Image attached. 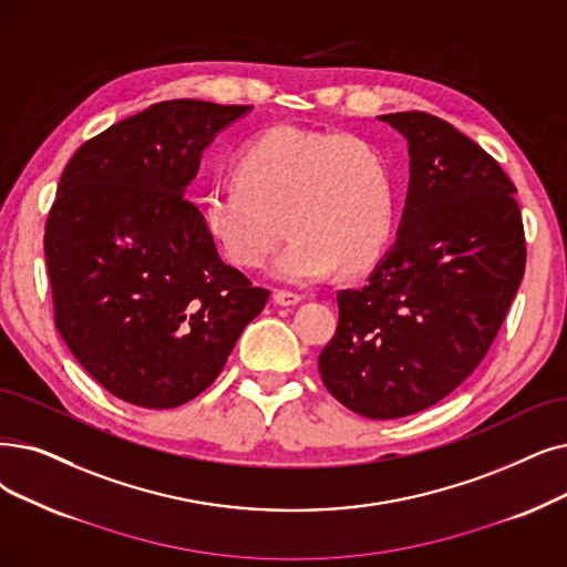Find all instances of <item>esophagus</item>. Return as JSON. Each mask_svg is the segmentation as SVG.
<instances>
[{
  "label": "esophagus",
  "mask_w": 567,
  "mask_h": 567,
  "mask_svg": "<svg viewBox=\"0 0 567 567\" xmlns=\"http://www.w3.org/2000/svg\"><path fill=\"white\" fill-rule=\"evenodd\" d=\"M301 299L303 297H301V293H297V291H287V289H276L274 291V301L278 306H297Z\"/></svg>",
  "instance_id": "obj_1"
}]
</instances>
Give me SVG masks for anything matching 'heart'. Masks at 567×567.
<instances>
[{"instance_id":"obj_1","label":"heart","mask_w":567,"mask_h":567,"mask_svg":"<svg viewBox=\"0 0 567 567\" xmlns=\"http://www.w3.org/2000/svg\"><path fill=\"white\" fill-rule=\"evenodd\" d=\"M234 174L206 189V229L231 264L259 268L285 215L289 240L274 266L285 282H317L340 261L348 270L365 268L396 225L386 155L354 134L270 127L240 145Z\"/></svg>"}]
</instances>
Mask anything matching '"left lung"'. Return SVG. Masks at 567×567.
Wrapping results in <instances>:
<instances>
[{
  "label": "left lung",
  "mask_w": 567,
  "mask_h": 567,
  "mask_svg": "<svg viewBox=\"0 0 567 567\" xmlns=\"http://www.w3.org/2000/svg\"><path fill=\"white\" fill-rule=\"evenodd\" d=\"M408 138L410 187L396 245L361 289L338 291L319 354L331 396L368 420L442 401L496 340L526 270L514 183L447 120L380 115Z\"/></svg>",
  "instance_id": "1"
}]
</instances>
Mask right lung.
Here are the masks:
<instances>
[{
  "label": "right lung",
  "instance_id": "right-lung-1",
  "mask_svg": "<svg viewBox=\"0 0 567 567\" xmlns=\"http://www.w3.org/2000/svg\"><path fill=\"white\" fill-rule=\"evenodd\" d=\"M248 111L159 102L85 141L62 171L43 234L55 327L132 405L199 396L270 297L219 259L185 196L208 143Z\"/></svg>",
  "mask_w": 567,
  "mask_h": 567
}]
</instances>
